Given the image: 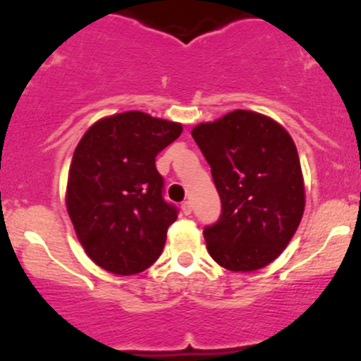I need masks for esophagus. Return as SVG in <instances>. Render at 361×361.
Returning a JSON list of instances; mask_svg holds the SVG:
<instances>
[{
    "mask_svg": "<svg viewBox=\"0 0 361 361\" xmlns=\"http://www.w3.org/2000/svg\"><path fill=\"white\" fill-rule=\"evenodd\" d=\"M182 213H184V215H190L192 213V203L190 202H184L182 203Z\"/></svg>",
    "mask_w": 361,
    "mask_h": 361,
    "instance_id": "1",
    "label": "esophagus"
}]
</instances>
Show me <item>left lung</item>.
Instances as JSON below:
<instances>
[{
    "mask_svg": "<svg viewBox=\"0 0 361 361\" xmlns=\"http://www.w3.org/2000/svg\"><path fill=\"white\" fill-rule=\"evenodd\" d=\"M192 137L221 198V216L203 229L208 252L233 271L265 267L283 252L305 212L293 138L274 118L241 109L195 125Z\"/></svg>",
    "mask_w": 361,
    "mask_h": 361,
    "instance_id": "left-lung-1",
    "label": "left lung"
}]
</instances>
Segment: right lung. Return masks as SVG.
<instances>
[{
    "label": "right lung",
    "instance_id": "right-lung-1",
    "mask_svg": "<svg viewBox=\"0 0 361 361\" xmlns=\"http://www.w3.org/2000/svg\"><path fill=\"white\" fill-rule=\"evenodd\" d=\"M182 125L130 111L92 123L73 153L66 210L76 238L99 267L135 275L163 252L177 218L163 198L156 156Z\"/></svg>",
    "mask_w": 361,
    "mask_h": 361
}]
</instances>
